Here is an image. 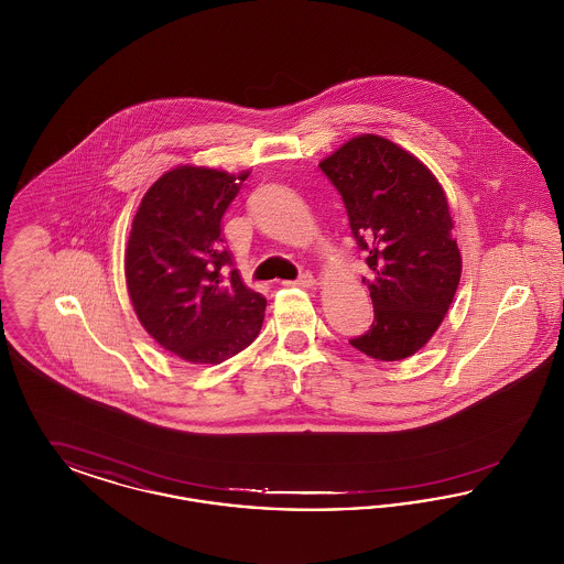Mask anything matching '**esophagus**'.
Instances as JSON below:
<instances>
[{
  "instance_id": "1",
  "label": "esophagus",
  "mask_w": 564,
  "mask_h": 564,
  "mask_svg": "<svg viewBox=\"0 0 564 564\" xmlns=\"http://www.w3.org/2000/svg\"><path fill=\"white\" fill-rule=\"evenodd\" d=\"M288 285H297V288H313L315 285V276L311 272H302L295 281H290Z\"/></svg>"
}]
</instances>
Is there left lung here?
<instances>
[{
	"instance_id": "left-lung-1",
	"label": "left lung",
	"mask_w": 564,
	"mask_h": 564,
	"mask_svg": "<svg viewBox=\"0 0 564 564\" xmlns=\"http://www.w3.org/2000/svg\"><path fill=\"white\" fill-rule=\"evenodd\" d=\"M319 166L372 270L364 283L375 322L350 347L378 361L405 359L430 343L460 279L446 194L423 162L378 134L352 137Z\"/></svg>"
}]
</instances>
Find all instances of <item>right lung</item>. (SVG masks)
<instances>
[{
	"label": "right lung",
	"mask_w": 564,
	"mask_h": 564,
	"mask_svg": "<svg viewBox=\"0 0 564 564\" xmlns=\"http://www.w3.org/2000/svg\"><path fill=\"white\" fill-rule=\"evenodd\" d=\"M249 171L182 164L141 198L124 253L134 315L162 349L221 364L260 334L267 297L249 290L224 247L221 217Z\"/></svg>",
	"instance_id": "1"
}]
</instances>
